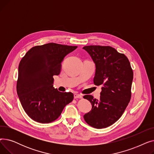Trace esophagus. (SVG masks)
Masks as SVG:
<instances>
[{
  "label": "esophagus",
  "instance_id": "34e87169",
  "mask_svg": "<svg viewBox=\"0 0 154 154\" xmlns=\"http://www.w3.org/2000/svg\"><path fill=\"white\" fill-rule=\"evenodd\" d=\"M74 99H82V96L80 94H74Z\"/></svg>",
  "mask_w": 154,
  "mask_h": 154
}]
</instances>
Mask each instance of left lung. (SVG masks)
<instances>
[{"label": "left lung", "instance_id": "left-lung-1", "mask_svg": "<svg viewBox=\"0 0 154 154\" xmlns=\"http://www.w3.org/2000/svg\"><path fill=\"white\" fill-rule=\"evenodd\" d=\"M83 48L95 65L94 84L102 86L100 99L91 95L84 96L92 104L84 119L94 128H106L119 119L130 102L133 71L127 57L114 48L88 45Z\"/></svg>", "mask_w": 154, "mask_h": 154}]
</instances>
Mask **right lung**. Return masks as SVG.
<instances>
[{
	"mask_svg": "<svg viewBox=\"0 0 154 154\" xmlns=\"http://www.w3.org/2000/svg\"><path fill=\"white\" fill-rule=\"evenodd\" d=\"M77 47L55 43L35 46L20 60L17 92L23 110L32 120L52 122L73 100L72 92H61L53 87V76L59 75L64 57Z\"/></svg>",
	"mask_w": 154,
	"mask_h": 154,
	"instance_id": "add662e5",
	"label": "right lung"
}]
</instances>
